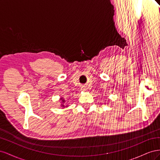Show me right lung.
<instances>
[{
  "mask_svg": "<svg viewBox=\"0 0 160 160\" xmlns=\"http://www.w3.org/2000/svg\"><path fill=\"white\" fill-rule=\"evenodd\" d=\"M61 100L62 101V103H64L65 102V100H64V99H63V98H61ZM61 106H62V108H65V105H64L63 104H62V105H61ZM66 107H67V106H66Z\"/></svg>",
  "mask_w": 160,
  "mask_h": 160,
  "instance_id": "right-lung-1",
  "label": "right lung"
}]
</instances>
